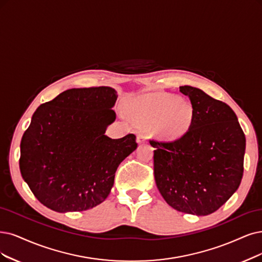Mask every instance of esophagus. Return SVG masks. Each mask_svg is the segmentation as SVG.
Returning a JSON list of instances; mask_svg holds the SVG:
<instances>
[{"mask_svg": "<svg viewBox=\"0 0 262 262\" xmlns=\"http://www.w3.org/2000/svg\"><path fill=\"white\" fill-rule=\"evenodd\" d=\"M147 137L144 136V135H138L137 136V142L139 143V144H141V143H146L147 142Z\"/></svg>", "mask_w": 262, "mask_h": 262, "instance_id": "obj_1", "label": "esophagus"}]
</instances>
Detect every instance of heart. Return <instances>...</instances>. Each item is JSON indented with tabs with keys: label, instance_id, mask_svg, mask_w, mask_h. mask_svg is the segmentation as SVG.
I'll return each instance as SVG.
<instances>
[{
	"label": "heart",
	"instance_id": "obj_1",
	"mask_svg": "<svg viewBox=\"0 0 262 262\" xmlns=\"http://www.w3.org/2000/svg\"><path fill=\"white\" fill-rule=\"evenodd\" d=\"M125 112L136 122L153 123L154 134L165 141L185 137L195 119L194 105L188 98L162 93L136 97L125 104Z\"/></svg>",
	"mask_w": 262,
	"mask_h": 262
}]
</instances>
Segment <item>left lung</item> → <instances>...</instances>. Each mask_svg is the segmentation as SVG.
Returning a JSON list of instances; mask_svg holds the SVG:
<instances>
[{
  "mask_svg": "<svg viewBox=\"0 0 262 262\" xmlns=\"http://www.w3.org/2000/svg\"><path fill=\"white\" fill-rule=\"evenodd\" d=\"M194 105L195 119L185 137L150 140L154 178L167 204L186 214L216 211L239 187L244 170L245 135L230 106L196 87L180 86Z\"/></svg>",
  "mask_w": 262,
  "mask_h": 262,
  "instance_id": "left-lung-1",
  "label": "left lung"
}]
</instances>
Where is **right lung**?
I'll use <instances>...</instances> for the list:
<instances>
[{"mask_svg":"<svg viewBox=\"0 0 262 262\" xmlns=\"http://www.w3.org/2000/svg\"><path fill=\"white\" fill-rule=\"evenodd\" d=\"M116 91L108 86L71 89L41 104L20 143L24 180L44 206L83 211L102 203L120 164L137 149L136 136L112 139Z\"/></svg>","mask_w":262,"mask_h":262,"instance_id":"1","label":"right lung"}]
</instances>
